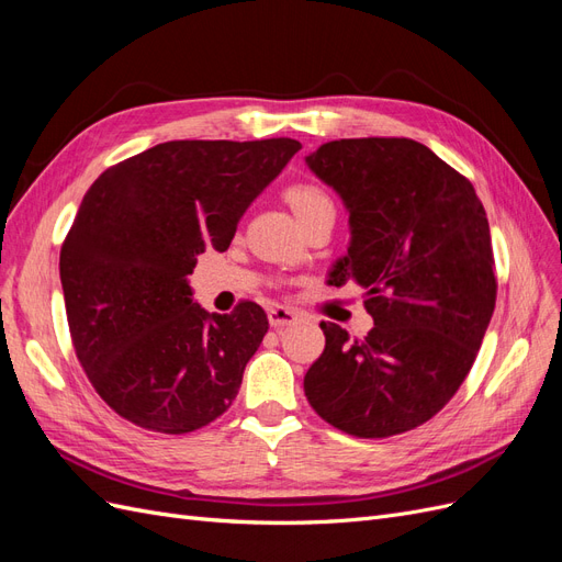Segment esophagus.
I'll return each mask as SVG.
<instances>
[{"label": "esophagus", "mask_w": 562, "mask_h": 562, "mask_svg": "<svg viewBox=\"0 0 562 562\" xmlns=\"http://www.w3.org/2000/svg\"><path fill=\"white\" fill-rule=\"evenodd\" d=\"M267 316H269V326L274 330H283L288 326H293V323L297 321V314L293 310H285V307H271Z\"/></svg>", "instance_id": "1"}]
</instances>
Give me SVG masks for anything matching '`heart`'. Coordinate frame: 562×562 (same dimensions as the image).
Here are the masks:
<instances>
[{"mask_svg": "<svg viewBox=\"0 0 562 562\" xmlns=\"http://www.w3.org/2000/svg\"><path fill=\"white\" fill-rule=\"evenodd\" d=\"M288 209L300 220V225H310L323 215H335V203L323 187L314 182H297L283 192Z\"/></svg>", "mask_w": 562, "mask_h": 562, "instance_id": "heart-1", "label": "heart"}]
</instances>
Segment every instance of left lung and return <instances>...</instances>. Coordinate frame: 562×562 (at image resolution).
Returning <instances> with one entry per match:
<instances>
[{
    "instance_id": "8db88e82",
    "label": "left lung",
    "mask_w": 562,
    "mask_h": 562,
    "mask_svg": "<svg viewBox=\"0 0 562 562\" xmlns=\"http://www.w3.org/2000/svg\"><path fill=\"white\" fill-rule=\"evenodd\" d=\"M342 199L351 241L333 285L366 288L363 339L321 323L326 349L304 375L339 431L386 438L431 419L464 382L495 312L490 225L473 184L411 138H349L304 159Z\"/></svg>"
}]
</instances>
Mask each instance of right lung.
Listing matches in <instances>:
<instances>
[{"label": "right lung", "instance_id": "obj_1", "mask_svg": "<svg viewBox=\"0 0 562 562\" xmlns=\"http://www.w3.org/2000/svg\"><path fill=\"white\" fill-rule=\"evenodd\" d=\"M302 145L171 140L100 176L60 250L77 359L116 415L159 434H190L223 415L269 328L241 302L211 314L187 277Z\"/></svg>", "mask_w": 562, "mask_h": 562}]
</instances>
